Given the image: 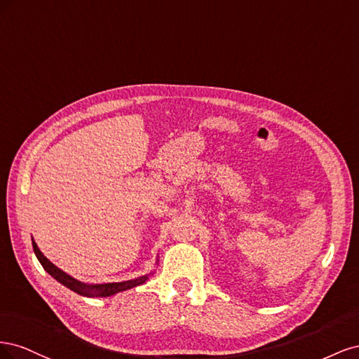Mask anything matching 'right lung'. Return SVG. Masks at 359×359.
<instances>
[{
	"label": "right lung",
	"instance_id": "1",
	"mask_svg": "<svg viewBox=\"0 0 359 359\" xmlns=\"http://www.w3.org/2000/svg\"><path fill=\"white\" fill-rule=\"evenodd\" d=\"M32 248H34V253H36V256L39 259V262L41 264V266L45 268L53 278H55L57 281H60L61 285L69 287L70 290L79 293V295H82V297H90V298H94V297H111V295H115V293H118V292H123V290H127V289H132L135 286L142 285V283H145V281L148 280V276H144V277H139V278H135V280L121 281V283L86 285V283H82V281H79V280L70 277L69 274L64 273V271H61L58 266L53 265L48 257L43 256V253L40 252L37 244L34 241H32Z\"/></svg>",
	"mask_w": 359,
	"mask_h": 359
}]
</instances>
